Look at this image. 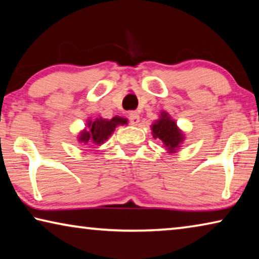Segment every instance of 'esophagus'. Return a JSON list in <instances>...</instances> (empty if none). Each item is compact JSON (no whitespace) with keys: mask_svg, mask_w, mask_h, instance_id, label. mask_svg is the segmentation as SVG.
I'll use <instances>...</instances> for the list:
<instances>
[{"mask_svg":"<svg viewBox=\"0 0 259 259\" xmlns=\"http://www.w3.org/2000/svg\"><path fill=\"white\" fill-rule=\"evenodd\" d=\"M129 120L133 125H137L139 123V114L137 112H131L129 114Z\"/></svg>","mask_w":259,"mask_h":259,"instance_id":"34e87169","label":"esophagus"}]
</instances>
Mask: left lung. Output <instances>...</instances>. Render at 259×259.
Masks as SVG:
<instances>
[{
    "label": "left lung",
    "mask_w": 259,
    "mask_h": 259,
    "mask_svg": "<svg viewBox=\"0 0 259 259\" xmlns=\"http://www.w3.org/2000/svg\"><path fill=\"white\" fill-rule=\"evenodd\" d=\"M154 139H160L168 153H176L185 140V135L179 129L177 122L165 111H161L159 119L151 125Z\"/></svg>",
    "instance_id": "1"
}]
</instances>
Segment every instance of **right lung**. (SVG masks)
<instances>
[{"instance_id": "right-lung-1", "label": "right lung", "mask_w": 259, "mask_h": 259, "mask_svg": "<svg viewBox=\"0 0 259 259\" xmlns=\"http://www.w3.org/2000/svg\"><path fill=\"white\" fill-rule=\"evenodd\" d=\"M124 124H128V119L117 115L112 119H103L102 116L96 117L95 120L88 119L85 128L78 133L77 142L80 144L93 143L100 146L111 137L117 125Z\"/></svg>"}]
</instances>
